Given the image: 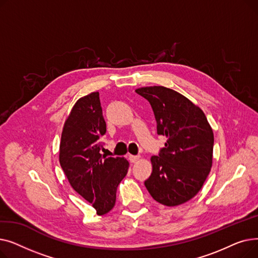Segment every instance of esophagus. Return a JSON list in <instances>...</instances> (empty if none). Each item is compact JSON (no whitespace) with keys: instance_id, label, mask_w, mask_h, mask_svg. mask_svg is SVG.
<instances>
[{"instance_id":"obj_1","label":"esophagus","mask_w":258,"mask_h":258,"mask_svg":"<svg viewBox=\"0 0 258 258\" xmlns=\"http://www.w3.org/2000/svg\"><path fill=\"white\" fill-rule=\"evenodd\" d=\"M139 159H140L139 156H132V155L128 156V160L132 162V163H136V162H137Z\"/></svg>"}]
</instances>
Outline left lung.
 <instances>
[{
    "instance_id": "8db88e82",
    "label": "left lung",
    "mask_w": 258,
    "mask_h": 258,
    "mask_svg": "<svg viewBox=\"0 0 258 258\" xmlns=\"http://www.w3.org/2000/svg\"><path fill=\"white\" fill-rule=\"evenodd\" d=\"M150 101L157 133L167 138L144 185L153 199L173 207L191 200L205 183L212 166L213 132L201 108L177 91L162 86L136 90Z\"/></svg>"
}]
</instances>
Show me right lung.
Returning a JSON list of instances; mask_svg holds the SVG:
<instances>
[{
  "mask_svg": "<svg viewBox=\"0 0 258 258\" xmlns=\"http://www.w3.org/2000/svg\"><path fill=\"white\" fill-rule=\"evenodd\" d=\"M105 132L99 93L93 92L73 105L59 144V163L68 181L98 215L115 206L117 187L130 166L124 158H106L100 154L99 139Z\"/></svg>",
  "mask_w": 258,
  "mask_h": 258,
  "instance_id": "1",
  "label": "right lung"
}]
</instances>
